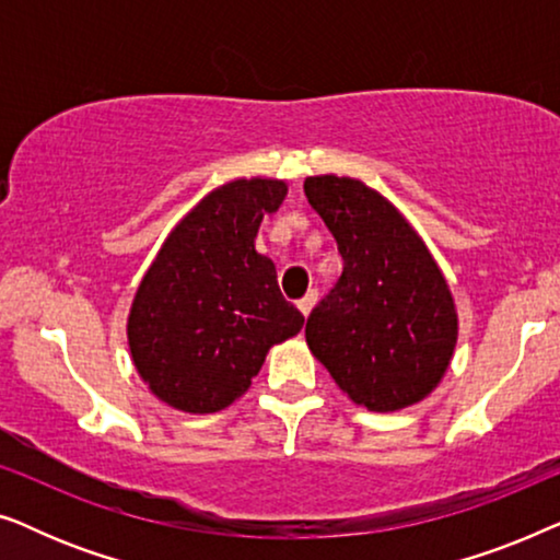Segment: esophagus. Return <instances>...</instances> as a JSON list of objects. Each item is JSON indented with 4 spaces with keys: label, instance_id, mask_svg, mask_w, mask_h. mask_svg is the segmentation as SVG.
Masks as SVG:
<instances>
[{
    "label": "esophagus",
    "instance_id": "1",
    "mask_svg": "<svg viewBox=\"0 0 560 560\" xmlns=\"http://www.w3.org/2000/svg\"><path fill=\"white\" fill-rule=\"evenodd\" d=\"M316 303H318V290H308V293H305L301 301H298V311H301L303 316H308Z\"/></svg>",
    "mask_w": 560,
    "mask_h": 560
}]
</instances>
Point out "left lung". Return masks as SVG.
Instances as JSON below:
<instances>
[{
  "label": "left lung",
  "instance_id": "1",
  "mask_svg": "<svg viewBox=\"0 0 560 560\" xmlns=\"http://www.w3.org/2000/svg\"><path fill=\"white\" fill-rule=\"evenodd\" d=\"M303 190L343 259L339 282L305 324L308 349L366 410L420 402L439 387L458 339L441 267L408 219L362 180L311 175Z\"/></svg>",
  "mask_w": 560,
  "mask_h": 560
}]
</instances>
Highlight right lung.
Listing matches in <instances>:
<instances>
[{"instance_id":"1","label":"right lung","mask_w":560,"mask_h":560,"mask_svg":"<svg viewBox=\"0 0 560 560\" xmlns=\"http://www.w3.org/2000/svg\"><path fill=\"white\" fill-rule=\"evenodd\" d=\"M285 180L240 178L183 217L137 288L127 318L132 362L150 393L183 412H217L242 397L267 351L303 328L270 257L255 249Z\"/></svg>"}]
</instances>
